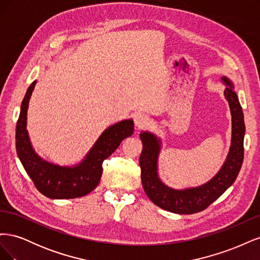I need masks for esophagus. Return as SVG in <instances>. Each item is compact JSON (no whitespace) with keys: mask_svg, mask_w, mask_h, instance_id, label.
Here are the masks:
<instances>
[{"mask_svg":"<svg viewBox=\"0 0 260 260\" xmlns=\"http://www.w3.org/2000/svg\"><path fill=\"white\" fill-rule=\"evenodd\" d=\"M135 123L138 128H146L149 125V118L145 114L139 113L135 116Z\"/></svg>","mask_w":260,"mask_h":260,"instance_id":"esophagus-1","label":"esophagus"}]
</instances>
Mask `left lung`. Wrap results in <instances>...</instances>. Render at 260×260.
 <instances>
[{
  "label": "left lung",
  "instance_id": "obj_1",
  "mask_svg": "<svg viewBox=\"0 0 260 260\" xmlns=\"http://www.w3.org/2000/svg\"><path fill=\"white\" fill-rule=\"evenodd\" d=\"M222 80L229 85L224 90V98L229 102L232 115V141L229 155L222 168L207 183L182 191L174 190L165 185L157 176V157L160 148L159 140L148 132L140 135L143 143L142 153L140 155L143 188L148 199L165 210L181 215H191L206 209L234 183L239 175L244 158L245 123L238 95L233 91L232 82L225 77L222 78Z\"/></svg>",
  "mask_w": 260,
  "mask_h": 260
}]
</instances>
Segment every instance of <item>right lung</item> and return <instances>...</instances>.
Wrapping results in <instances>:
<instances>
[{
  "label": "right lung",
  "instance_id": "1",
  "mask_svg": "<svg viewBox=\"0 0 260 260\" xmlns=\"http://www.w3.org/2000/svg\"><path fill=\"white\" fill-rule=\"evenodd\" d=\"M36 83V81L31 83L21 103L16 125L17 155L37 190L46 198L55 200L81 198L98 186L103 172L102 164L116 151L123 139L132 135L135 129L133 120H122L107 128L78 166L70 168L49 164L35 153L27 132V111Z\"/></svg>",
  "mask_w": 260,
  "mask_h": 260
}]
</instances>
